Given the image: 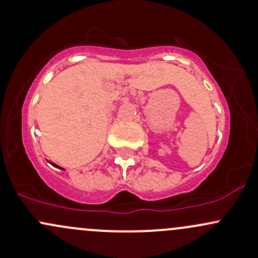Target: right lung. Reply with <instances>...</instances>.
<instances>
[{
    "mask_svg": "<svg viewBox=\"0 0 258 258\" xmlns=\"http://www.w3.org/2000/svg\"><path fill=\"white\" fill-rule=\"evenodd\" d=\"M50 163H51V165H52V166H54V167H57V168H61V167H60V166L55 165V163H52V162H50ZM61 170H63V168H61Z\"/></svg>",
    "mask_w": 258,
    "mask_h": 258,
    "instance_id": "1",
    "label": "right lung"
}]
</instances>
